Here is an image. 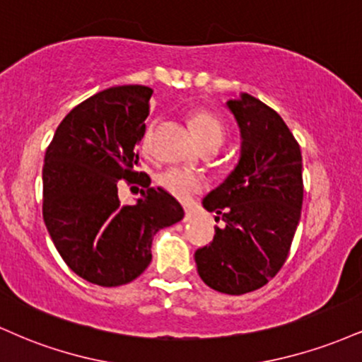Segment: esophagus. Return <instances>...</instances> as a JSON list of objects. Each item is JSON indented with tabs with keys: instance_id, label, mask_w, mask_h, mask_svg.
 <instances>
[{
	"instance_id": "obj_1",
	"label": "esophagus",
	"mask_w": 362,
	"mask_h": 362,
	"mask_svg": "<svg viewBox=\"0 0 362 362\" xmlns=\"http://www.w3.org/2000/svg\"><path fill=\"white\" fill-rule=\"evenodd\" d=\"M194 213L190 209H185V216H184V221H192Z\"/></svg>"
}]
</instances>
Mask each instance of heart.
I'll return each instance as SVG.
<instances>
[{
	"mask_svg": "<svg viewBox=\"0 0 362 362\" xmlns=\"http://www.w3.org/2000/svg\"><path fill=\"white\" fill-rule=\"evenodd\" d=\"M190 127H192V132L195 139L199 141L202 148L206 146H216L221 148L224 143V138H226V129H224V124L216 117L211 112H197V114L192 115L190 119ZM153 126L146 129V132L143 134V148L146 149L149 136H151ZM158 184L163 187L167 192H170L173 197L180 199V201H189L190 197L199 190H202L204 187V180H202L199 175H194V173L185 172L182 168H168L165 172H161L158 175Z\"/></svg>",
	"mask_w": 362,
	"mask_h": 362,
	"instance_id": "obj_1",
	"label": "heart"
}]
</instances>
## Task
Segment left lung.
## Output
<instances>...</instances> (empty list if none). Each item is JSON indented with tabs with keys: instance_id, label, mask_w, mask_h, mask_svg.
<instances>
[{
	"instance_id": "1",
	"label": "left lung",
	"mask_w": 362,
	"mask_h": 362,
	"mask_svg": "<svg viewBox=\"0 0 362 362\" xmlns=\"http://www.w3.org/2000/svg\"><path fill=\"white\" fill-rule=\"evenodd\" d=\"M226 107L238 122L242 151L202 201L223 226L194 259L209 288L238 296L267 284L288 259L301 216L303 160L284 120L259 98L242 93Z\"/></svg>"
}]
</instances>
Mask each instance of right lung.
I'll list each match as a JSON object with an SVG mask.
<instances>
[{
    "label": "right lung",
    "mask_w": 362,
    "mask_h": 362,
    "mask_svg": "<svg viewBox=\"0 0 362 362\" xmlns=\"http://www.w3.org/2000/svg\"><path fill=\"white\" fill-rule=\"evenodd\" d=\"M151 95L143 85L93 95L62 119L45 151L42 216L49 235L74 274L103 288L141 276L151 262L153 236L184 218L175 197L136 172ZM122 177L145 187L136 205L119 204Z\"/></svg>",
    "instance_id": "right-lung-1"
}]
</instances>
